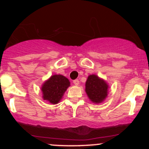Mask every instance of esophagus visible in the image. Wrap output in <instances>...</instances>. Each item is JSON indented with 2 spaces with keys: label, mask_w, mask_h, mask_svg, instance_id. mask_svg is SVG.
Returning <instances> with one entry per match:
<instances>
[{
  "label": "esophagus",
  "mask_w": 149,
  "mask_h": 149,
  "mask_svg": "<svg viewBox=\"0 0 149 149\" xmlns=\"http://www.w3.org/2000/svg\"><path fill=\"white\" fill-rule=\"evenodd\" d=\"M73 83H74V84L76 85H78V84H79V80H78V79L74 80H73Z\"/></svg>",
  "instance_id": "esophagus-1"
}]
</instances>
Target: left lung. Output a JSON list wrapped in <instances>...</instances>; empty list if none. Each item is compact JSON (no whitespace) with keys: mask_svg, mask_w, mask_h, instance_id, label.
Listing matches in <instances>:
<instances>
[{"mask_svg":"<svg viewBox=\"0 0 149 149\" xmlns=\"http://www.w3.org/2000/svg\"><path fill=\"white\" fill-rule=\"evenodd\" d=\"M85 92L92 102L100 103L107 96L108 85L96 75H90L85 83Z\"/></svg>","mask_w":149,"mask_h":149,"instance_id":"1","label":"left lung"}]
</instances>
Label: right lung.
<instances>
[{"mask_svg":"<svg viewBox=\"0 0 149 149\" xmlns=\"http://www.w3.org/2000/svg\"><path fill=\"white\" fill-rule=\"evenodd\" d=\"M69 85V80L64 76L54 75L51 76L42 87L43 99L49 101L51 104H57Z\"/></svg>","mask_w":149,"mask_h":149,"instance_id":"1","label":"right lung"}]
</instances>
